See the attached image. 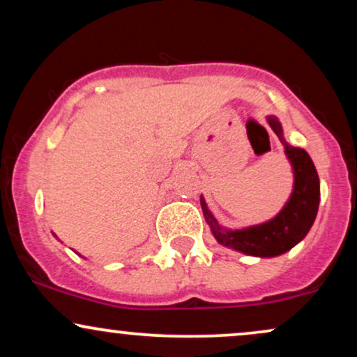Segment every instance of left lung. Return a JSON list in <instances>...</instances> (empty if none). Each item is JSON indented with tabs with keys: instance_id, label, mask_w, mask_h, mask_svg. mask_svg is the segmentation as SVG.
Segmentation results:
<instances>
[{
	"instance_id": "obj_1",
	"label": "left lung",
	"mask_w": 357,
	"mask_h": 357,
	"mask_svg": "<svg viewBox=\"0 0 357 357\" xmlns=\"http://www.w3.org/2000/svg\"><path fill=\"white\" fill-rule=\"evenodd\" d=\"M267 122L280 139L294 174L292 192L284 208L264 223L243 228H227L215 218L203 196L199 198L204 220L215 240L223 247L258 258L284 255L301 243L312 228L321 203V181L310 155L305 149L290 146L285 141L284 127L277 116H267Z\"/></svg>"
}]
</instances>
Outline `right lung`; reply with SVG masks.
I'll list each match as a JSON object with an SVG mask.
<instances>
[{
  "mask_svg": "<svg viewBox=\"0 0 357 357\" xmlns=\"http://www.w3.org/2000/svg\"><path fill=\"white\" fill-rule=\"evenodd\" d=\"M53 236H55V238H56V235H55V233H53ZM56 240H59V238H56ZM77 253V252H75ZM77 255H80V253H77Z\"/></svg>",
  "mask_w": 357,
  "mask_h": 357,
  "instance_id": "add662e5",
  "label": "right lung"
}]
</instances>
